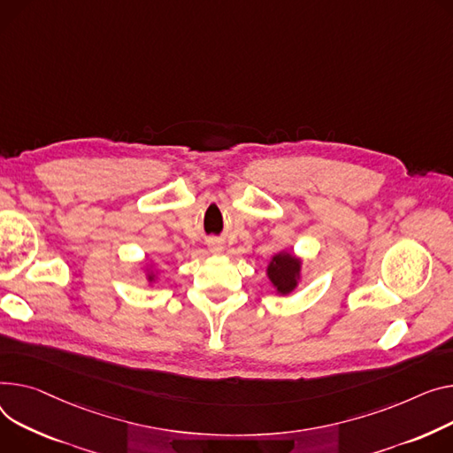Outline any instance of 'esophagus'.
Instances as JSON below:
<instances>
[{"instance_id": "34e87169", "label": "esophagus", "mask_w": 453, "mask_h": 453, "mask_svg": "<svg viewBox=\"0 0 453 453\" xmlns=\"http://www.w3.org/2000/svg\"><path fill=\"white\" fill-rule=\"evenodd\" d=\"M207 250H209V253H213V255H220V253L224 251V244L220 242V240L213 238V240H209V242H207Z\"/></svg>"}]
</instances>
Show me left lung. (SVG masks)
I'll use <instances>...</instances> for the list:
<instances>
[{"label": "left lung", "mask_w": 453, "mask_h": 453, "mask_svg": "<svg viewBox=\"0 0 453 453\" xmlns=\"http://www.w3.org/2000/svg\"><path fill=\"white\" fill-rule=\"evenodd\" d=\"M265 275L275 293L286 296L303 282V258L296 257L289 250H280L271 257L265 267Z\"/></svg>", "instance_id": "left-lung-1"}]
</instances>
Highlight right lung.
<instances>
[{"label":"right lung","instance_id":"1","mask_svg":"<svg viewBox=\"0 0 453 453\" xmlns=\"http://www.w3.org/2000/svg\"><path fill=\"white\" fill-rule=\"evenodd\" d=\"M143 273H145V284L150 288V286H155V282L158 280V275H160V271L157 269V264L150 260V262H147L145 265H143Z\"/></svg>","mask_w":453,"mask_h":453}]
</instances>
